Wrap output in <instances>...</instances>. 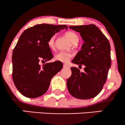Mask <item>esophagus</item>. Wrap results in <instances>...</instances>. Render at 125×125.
I'll return each mask as SVG.
<instances>
[{
  "label": "esophagus",
  "instance_id": "34e87169",
  "mask_svg": "<svg viewBox=\"0 0 125 125\" xmlns=\"http://www.w3.org/2000/svg\"><path fill=\"white\" fill-rule=\"evenodd\" d=\"M63 68H69V66H68V65H66V64H63Z\"/></svg>",
  "mask_w": 125,
  "mask_h": 125
}]
</instances>
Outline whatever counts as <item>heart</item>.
<instances>
[{"label": "heart", "mask_w": 125, "mask_h": 125, "mask_svg": "<svg viewBox=\"0 0 125 125\" xmlns=\"http://www.w3.org/2000/svg\"><path fill=\"white\" fill-rule=\"evenodd\" d=\"M66 36L72 42L75 43L76 42H78V37L77 34L75 33L73 31H68L66 33ZM54 41L55 36H52L50 38L48 41V45L50 48H53L54 46ZM72 57V54L70 52H60L55 55L54 59L56 61L61 62L67 63Z\"/></svg>", "instance_id": "1"}]
</instances>
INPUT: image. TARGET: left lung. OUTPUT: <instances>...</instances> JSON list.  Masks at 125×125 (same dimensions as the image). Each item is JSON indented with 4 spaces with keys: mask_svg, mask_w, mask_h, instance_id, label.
I'll list each match as a JSON object with an SVG mask.
<instances>
[{
    "mask_svg": "<svg viewBox=\"0 0 125 125\" xmlns=\"http://www.w3.org/2000/svg\"><path fill=\"white\" fill-rule=\"evenodd\" d=\"M79 32L84 42L72 62L81 66V73L71 67L72 75L67 80L69 94L76 98L89 99L101 92L111 67L110 44L106 36L94 24L69 26Z\"/></svg>",
    "mask_w": 125,
    "mask_h": 125,
    "instance_id": "obj_1",
    "label": "left lung"
}]
</instances>
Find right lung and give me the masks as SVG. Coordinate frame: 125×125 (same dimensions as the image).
<instances>
[{
  "mask_svg": "<svg viewBox=\"0 0 125 125\" xmlns=\"http://www.w3.org/2000/svg\"><path fill=\"white\" fill-rule=\"evenodd\" d=\"M66 25L40 24L23 31L14 48L12 56V79L15 87L23 96L35 98L48 90L51 80L63 68L61 62L47 63L53 56L48 41Z\"/></svg>",
  "mask_w": 125,
  "mask_h": 125,
  "instance_id": "right-lung-1",
  "label": "right lung"
}]
</instances>
